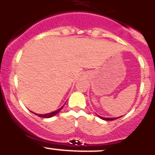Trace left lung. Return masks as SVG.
<instances>
[{"label": "left lung", "mask_w": 155, "mask_h": 155, "mask_svg": "<svg viewBox=\"0 0 155 155\" xmlns=\"http://www.w3.org/2000/svg\"><path fill=\"white\" fill-rule=\"evenodd\" d=\"M97 117H100L101 119H102V120H116V119H117V118H120V117H111V118H109V117H101V116H99V115H97Z\"/></svg>", "instance_id": "8db88e82"}]
</instances>
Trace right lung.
<instances>
[{
	"label": "right lung",
	"mask_w": 155,
	"mask_h": 155,
	"mask_svg": "<svg viewBox=\"0 0 155 155\" xmlns=\"http://www.w3.org/2000/svg\"><path fill=\"white\" fill-rule=\"evenodd\" d=\"M64 105H63L62 107H61V108H59V109H58L57 110H54L53 111V112H51V113H48V114H35V113H33V114H35V115L38 116V117H43V118H50V117H54V115H56L57 114H58L59 111L61 110V109H62L63 107H64Z\"/></svg>",
	"instance_id": "add662e5"
}]
</instances>
